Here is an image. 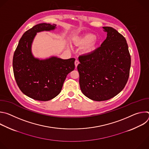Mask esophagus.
I'll use <instances>...</instances> for the list:
<instances>
[{"instance_id":"esophagus-1","label":"esophagus","mask_w":149,"mask_h":149,"mask_svg":"<svg viewBox=\"0 0 149 149\" xmlns=\"http://www.w3.org/2000/svg\"><path fill=\"white\" fill-rule=\"evenodd\" d=\"M79 64V61H78V60H75V68H77V66H78V65Z\"/></svg>"}]
</instances>
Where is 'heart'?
Returning <instances> with one entry per match:
<instances>
[{
	"label": "heart",
	"instance_id": "1",
	"mask_svg": "<svg viewBox=\"0 0 149 149\" xmlns=\"http://www.w3.org/2000/svg\"><path fill=\"white\" fill-rule=\"evenodd\" d=\"M77 44L80 46L86 45L83 49L85 54L90 55L95 52L97 47V41L95 36L93 34L88 33L84 35L77 40Z\"/></svg>",
	"mask_w": 149,
	"mask_h": 149
}]
</instances>
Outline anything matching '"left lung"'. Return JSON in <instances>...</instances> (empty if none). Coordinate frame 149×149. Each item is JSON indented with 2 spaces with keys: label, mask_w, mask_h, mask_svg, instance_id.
Masks as SVG:
<instances>
[{
  "label": "left lung",
  "mask_w": 149,
  "mask_h": 149,
  "mask_svg": "<svg viewBox=\"0 0 149 149\" xmlns=\"http://www.w3.org/2000/svg\"><path fill=\"white\" fill-rule=\"evenodd\" d=\"M102 28L107 33L105 40L93 54L79 56L77 66L82 93L97 101L108 100L123 90L131 66L125 38L111 27Z\"/></svg>",
  "instance_id": "obj_1"
}]
</instances>
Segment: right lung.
I'll return each mask as SVG.
<instances>
[{
  "instance_id": "obj_1",
  "label": "right lung",
  "mask_w": 149,
  "mask_h": 149,
  "mask_svg": "<svg viewBox=\"0 0 149 149\" xmlns=\"http://www.w3.org/2000/svg\"><path fill=\"white\" fill-rule=\"evenodd\" d=\"M55 24L42 23L25 32L19 41L13 58V70L17 86L25 95L46 101L61 92L67 75L75 68V59H63L56 56L36 58L32 45L37 33L54 31Z\"/></svg>"
}]
</instances>
